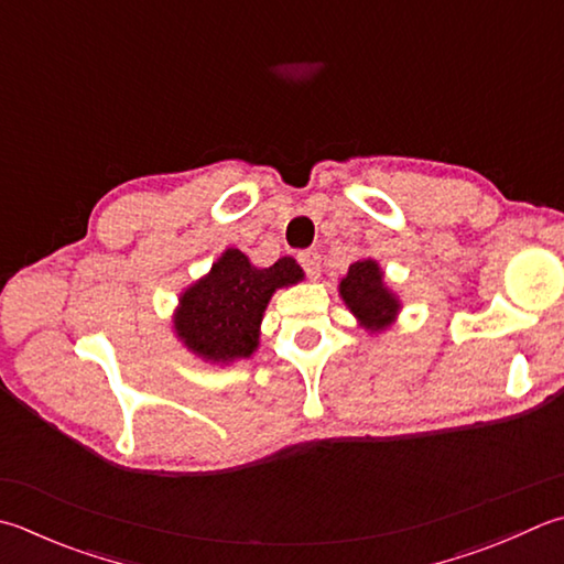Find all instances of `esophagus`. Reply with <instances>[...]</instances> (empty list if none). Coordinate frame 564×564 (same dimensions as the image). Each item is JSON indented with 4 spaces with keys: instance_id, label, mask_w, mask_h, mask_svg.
I'll list each match as a JSON object with an SVG mask.
<instances>
[{
    "instance_id": "obj_1",
    "label": "esophagus",
    "mask_w": 564,
    "mask_h": 564,
    "mask_svg": "<svg viewBox=\"0 0 564 564\" xmlns=\"http://www.w3.org/2000/svg\"><path fill=\"white\" fill-rule=\"evenodd\" d=\"M300 264L312 280H318V274H322V254L316 250H304L300 252Z\"/></svg>"
}]
</instances>
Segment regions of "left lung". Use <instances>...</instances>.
Wrapping results in <instances>:
<instances>
[{
	"label": "left lung",
	"instance_id": "8db88e82",
	"mask_svg": "<svg viewBox=\"0 0 564 564\" xmlns=\"http://www.w3.org/2000/svg\"><path fill=\"white\" fill-rule=\"evenodd\" d=\"M338 296L356 324L368 334H382L398 322L402 312L400 294L386 282L380 262L360 258L348 264V272L338 280Z\"/></svg>",
	"mask_w": 564,
	"mask_h": 564
}]
</instances>
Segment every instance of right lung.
<instances>
[{
	"label": "right lung",
	"instance_id": "obj_1",
	"mask_svg": "<svg viewBox=\"0 0 564 564\" xmlns=\"http://www.w3.org/2000/svg\"><path fill=\"white\" fill-rule=\"evenodd\" d=\"M304 282L294 258L270 268L252 264L250 254L226 248L206 274L184 286L172 314L176 341L210 366H230L260 348L262 316L272 294Z\"/></svg>",
	"mask_w": 564,
	"mask_h": 564
}]
</instances>
